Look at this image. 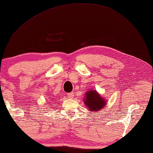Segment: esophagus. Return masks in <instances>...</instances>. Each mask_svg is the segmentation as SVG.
Wrapping results in <instances>:
<instances>
[{"label": "esophagus", "mask_w": 153, "mask_h": 153, "mask_svg": "<svg viewBox=\"0 0 153 153\" xmlns=\"http://www.w3.org/2000/svg\"><path fill=\"white\" fill-rule=\"evenodd\" d=\"M68 96L69 98H74V94H73V92H70V93L68 94Z\"/></svg>", "instance_id": "esophagus-1"}]
</instances>
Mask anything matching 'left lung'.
Wrapping results in <instances>:
<instances>
[{
  "label": "left lung",
  "instance_id": "1",
  "mask_svg": "<svg viewBox=\"0 0 153 153\" xmlns=\"http://www.w3.org/2000/svg\"><path fill=\"white\" fill-rule=\"evenodd\" d=\"M85 98L84 100L85 105L89 108L90 111H99L106 105V100L103 98L95 90L86 91Z\"/></svg>",
  "mask_w": 153,
  "mask_h": 153
}]
</instances>
